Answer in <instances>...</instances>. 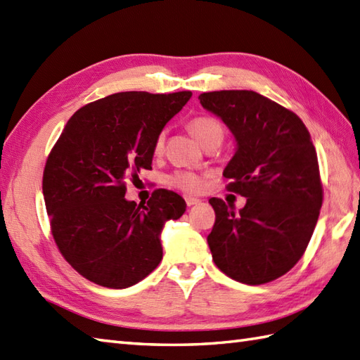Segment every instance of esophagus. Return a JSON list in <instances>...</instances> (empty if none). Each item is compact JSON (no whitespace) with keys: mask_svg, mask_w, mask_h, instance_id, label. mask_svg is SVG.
I'll return each instance as SVG.
<instances>
[{"mask_svg":"<svg viewBox=\"0 0 360 360\" xmlns=\"http://www.w3.org/2000/svg\"><path fill=\"white\" fill-rule=\"evenodd\" d=\"M186 202H187L188 207H192V205L200 204V200H198V198H193V196H186Z\"/></svg>","mask_w":360,"mask_h":360,"instance_id":"34e87169","label":"esophagus"}]
</instances>
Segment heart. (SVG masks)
I'll use <instances>...</instances> for the list:
<instances>
[{"label":"heart","mask_w":360,"mask_h":360,"mask_svg":"<svg viewBox=\"0 0 360 360\" xmlns=\"http://www.w3.org/2000/svg\"><path fill=\"white\" fill-rule=\"evenodd\" d=\"M192 133L196 136V139L201 142L202 147L209 143L217 142L221 145L224 139V129L221 127L219 122L209 116H200L190 120L188 124ZM164 133H159L155 141V153L159 155L164 150ZM167 184L172 187L182 190L186 193H198L202 188V176L190 170H176L167 176Z\"/></svg>","instance_id":"heart-1"}]
</instances>
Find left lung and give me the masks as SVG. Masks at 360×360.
Returning a JSON list of instances; mask_svg holds the SVG:
<instances>
[{
	"mask_svg": "<svg viewBox=\"0 0 360 360\" xmlns=\"http://www.w3.org/2000/svg\"><path fill=\"white\" fill-rule=\"evenodd\" d=\"M200 102L231 129L236 151L224 168L227 190L246 198L235 213L210 198L212 258L229 277L263 285L302 258L323 201L317 153L302 119L255 91L202 93Z\"/></svg>",
	"mask_w": 360,
	"mask_h": 360,
	"instance_id": "left-lung-1",
	"label": "left lung"
}]
</instances>
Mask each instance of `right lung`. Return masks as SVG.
<instances>
[{
    "label": "right lung",
    "mask_w": 360,
    "mask_h": 360,
    "mask_svg": "<svg viewBox=\"0 0 360 360\" xmlns=\"http://www.w3.org/2000/svg\"><path fill=\"white\" fill-rule=\"evenodd\" d=\"M190 91L150 94L127 91L74 112L51 150L43 196L58 250L86 280L125 289L162 259L160 232L187 204L158 188L147 204L125 200V179L150 170L155 141Z\"/></svg>",
    "instance_id": "obj_1"
}]
</instances>
